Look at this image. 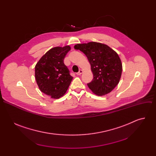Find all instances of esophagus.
<instances>
[{"instance_id":"esophagus-1","label":"esophagus","mask_w":156,"mask_h":156,"mask_svg":"<svg viewBox=\"0 0 156 156\" xmlns=\"http://www.w3.org/2000/svg\"><path fill=\"white\" fill-rule=\"evenodd\" d=\"M83 73V70H80V71L78 72V73H76V75H81Z\"/></svg>"}]
</instances>
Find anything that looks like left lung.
Here are the masks:
<instances>
[{"label":"left lung","instance_id":"1","mask_svg":"<svg viewBox=\"0 0 156 156\" xmlns=\"http://www.w3.org/2000/svg\"><path fill=\"white\" fill-rule=\"evenodd\" d=\"M75 49L83 52L91 65L94 78L87 84L92 92L102 96L112 91L119 84L122 72L117 53L106 44L96 42L77 44Z\"/></svg>","mask_w":156,"mask_h":156}]
</instances>
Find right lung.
I'll return each mask as SVG.
<instances>
[{
	"label": "right lung",
	"mask_w": 156,
	"mask_h": 156,
	"mask_svg": "<svg viewBox=\"0 0 156 156\" xmlns=\"http://www.w3.org/2000/svg\"><path fill=\"white\" fill-rule=\"evenodd\" d=\"M70 46L48 51L35 66V78L39 90L53 99H59L67 91L73 80L63 60Z\"/></svg>",
	"instance_id": "add662e5"
}]
</instances>
